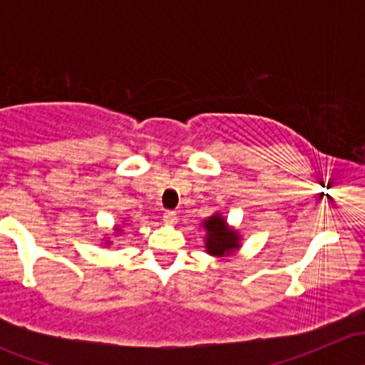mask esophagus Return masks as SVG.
I'll list each match as a JSON object with an SVG mask.
<instances>
[{
    "instance_id": "1",
    "label": "esophagus",
    "mask_w": 365,
    "mask_h": 365,
    "mask_svg": "<svg viewBox=\"0 0 365 365\" xmlns=\"http://www.w3.org/2000/svg\"><path fill=\"white\" fill-rule=\"evenodd\" d=\"M162 219H164L165 224H175L176 220H178V217H176V212H173V210H168V212L162 215Z\"/></svg>"
}]
</instances>
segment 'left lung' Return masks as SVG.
<instances>
[{"mask_svg":"<svg viewBox=\"0 0 365 365\" xmlns=\"http://www.w3.org/2000/svg\"><path fill=\"white\" fill-rule=\"evenodd\" d=\"M206 230V252L212 256H224V254L233 252L235 249L240 247V238L237 231L230 230L226 220L215 213L208 217L203 222Z\"/></svg>","mask_w":365,"mask_h":365,"instance_id":"1","label":"left lung"}]
</instances>
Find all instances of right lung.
Wrapping results in <instances>:
<instances>
[{"label":"right lung","mask_w":365,"mask_h":365,"mask_svg":"<svg viewBox=\"0 0 365 365\" xmlns=\"http://www.w3.org/2000/svg\"><path fill=\"white\" fill-rule=\"evenodd\" d=\"M116 231H120V230H116Z\"/></svg>","instance_id":"1"}]
</instances>
